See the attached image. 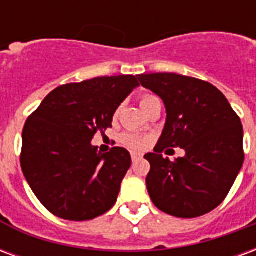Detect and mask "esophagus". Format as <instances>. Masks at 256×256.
<instances>
[{"label":"esophagus","mask_w":256,"mask_h":256,"mask_svg":"<svg viewBox=\"0 0 256 256\" xmlns=\"http://www.w3.org/2000/svg\"><path fill=\"white\" fill-rule=\"evenodd\" d=\"M142 158V154H138V152H132V160L136 162Z\"/></svg>","instance_id":"1"}]
</instances>
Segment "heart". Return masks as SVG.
I'll list each match as a JSON object with an SVG mask.
<instances>
[{
  "label": "heart",
  "mask_w": 256,
  "mask_h": 256,
  "mask_svg": "<svg viewBox=\"0 0 256 256\" xmlns=\"http://www.w3.org/2000/svg\"><path fill=\"white\" fill-rule=\"evenodd\" d=\"M156 100H159V98L155 97V96L145 94L140 98V106L144 110V108H146L150 104L155 102ZM119 140H120V144L124 145V146H128L130 150H142L145 145H146V142H148V140L145 138V137H141L138 134L134 133H123Z\"/></svg>",
  "instance_id": "b5f03b06"
}]
</instances>
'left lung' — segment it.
Masks as SVG:
<instances>
[{"mask_svg": "<svg viewBox=\"0 0 256 256\" xmlns=\"http://www.w3.org/2000/svg\"><path fill=\"white\" fill-rule=\"evenodd\" d=\"M140 84L160 97L167 118L150 162L146 188L163 212L196 218L220 206L244 162L240 118L214 84L178 74H141ZM164 148H182L172 162Z\"/></svg>", "mask_w": 256, "mask_h": 256, "instance_id": "8db88e82", "label": "left lung"}]
</instances>
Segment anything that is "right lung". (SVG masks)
I'll return each mask as SVG.
<instances>
[{"label":"right lung","mask_w":256,"mask_h":256,"mask_svg":"<svg viewBox=\"0 0 256 256\" xmlns=\"http://www.w3.org/2000/svg\"><path fill=\"white\" fill-rule=\"evenodd\" d=\"M137 86L134 75L63 84L28 116L20 164L32 192L53 215L89 220L116 203L132 166L130 154L120 146L101 154L90 141L112 128L116 108Z\"/></svg>","instance_id":"add662e5"}]
</instances>
